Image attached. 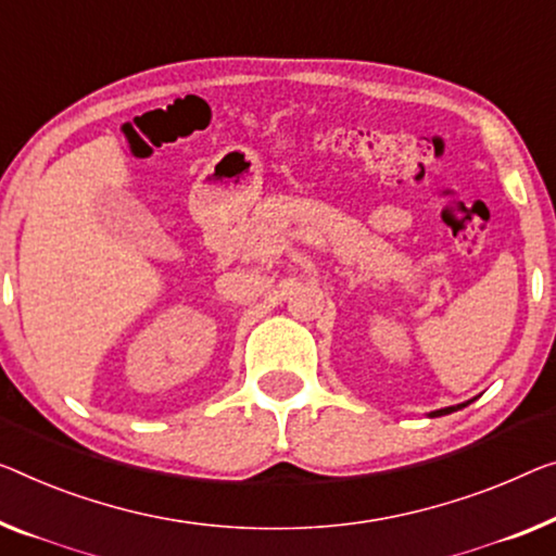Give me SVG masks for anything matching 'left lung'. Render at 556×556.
<instances>
[{
  "label": "left lung",
  "mask_w": 556,
  "mask_h": 556,
  "mask_svg": "<svg viewBox=\"0 0 556 556\" xmlns=\"http://www.w3.org/2000/svg\"><path fill=\"white\" fill-rule=\"evenodd\" d=\"M467 404H469V402L457 404V407H444V409H437V412L429 414V417H444V414H452V412H457V409H462V407H467Z\"/></svg>",
  "instance_id": "1"
}]
</instances>
